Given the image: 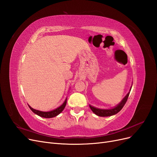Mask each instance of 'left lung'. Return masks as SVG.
Here are the masks:
<instances>
[{
  "label": "left lung",
  "instance_id": "1",
  "mask_svg": "<svg viewBox=\"0 0 157 157\" xmlns=\"http://www.w3.org/2000/svg\"><path fill=\"white\" fill-rule=\"evenodd\" d=\"M131 88H132V86L131 87L130 91H131ZM129 94H130V92H128L127 94V95L125 97H124V98L122 99V101L120 102V103H119L115 107L112 108V109H97V108H95V107H94L93 106H91V105H90V108L91 109V110H92V112L95 113V114H96L97 116H98L108 117V116H113V115H115L123 109V107L124 106V105H125V104L126 103V102L127 101Z\"/></svg>",
  "mask_w": 157,
  "mask_h": 157
}]
</instances>
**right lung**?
<instances>
[{
    "label": "right lung",
    "mask_w": 157,
    "mask_h": 157,
    "mask_svg": "<svg viewBox=\"0 0 157 157\" xmlns=\"http://www.w3.org/2000/svg\"><path fill=\"white\" fill-rule=\"evenodd\" d=\"M66 103H67V98L66 99V100H65V101L63 102V103L61 106L58 107L57 109H56L55 110H51V111H48V112L40 111V110L32 109V108L30 105H29V106L30 109V110L34 113H36V114H37V116H39L42 117H45V118H51V117H54L58 116V114H60V113L63 110L65 106H66Z\"/></svg>",
    "instance_id": "1"
}]
</instances>
